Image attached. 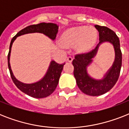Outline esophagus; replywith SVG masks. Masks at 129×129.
Returning <instances> with one entry per match:
<instances>
[{
  "label": "esophagus",
  "instance_id": "34e87169",
  "mask_svg": "<svg viewBox=\"0 0 129 129\" xmlns=\"http://www.w3.org/2000/svg\"><path fill=\"white\" fill-rule=\"evenodd\" d=\"M67 60H68V61H69V62H72L73 61V57L72 56H68V58H67Z\"/></svg>",
  "mask_w": 129,
  "mask_h": 129
}]
</instances>
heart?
Masks as SVG:
<instances>
[{"label": "heart", "mask_w": 129, "mask_h": 129, "mask_svg": "<svg viewBox=\"0 0 129 129\" xmlns=\"http://www.w3.org/2000/svg\"><path fill=\"white\" fill-rule=\"evenodd\" d=\"M97 32L93 27H78L68 29L61 37V43L66 47H72L80 52L90 50L97 40Z\"/></svg>", "instance_id": "obj_1"}]
</instances>
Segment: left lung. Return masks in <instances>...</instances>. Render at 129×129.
<instances>
[{
	"label": "left lung",
	"instance_id": "8db88e82",
	"mask_svg": "<svg viewBox=\"0 0 129 129\" xmlns=\"http://www.w3.org/2000/svg\"><path fill=\"white\" fill-rule=\"evenodd\" d=\"M99 32V43L92 50L86 53H78L75 55L73 60L74 75L80 90L89 96H96L104 94L111 90L115 85L120 75L122 66V52L120 50V41L114 31L108 27L94 25ZM109 41L114 45L116 57L114 64L106 76L101 81L91 79L87 74L86 67L91 61L100 43Z\"/></svg>",
	"mask_w": 129,
	"mask_h": 129
}]
</instances>
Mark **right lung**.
Masks as SVG:
<instances>
[{"label": "right lung", "mask_w": 129, "mask_h": 129, "mask_svg": "<svg viewBox=\"0 0 129 129\" xmlns=\"http://www.w3.org/2000/svg\"><path fill=\"white\" fill-rule=\"evenodd\" d=\"M58 25L54 23H41L37 25H29L28 27L21 30L19 33H17V35H15V37H13L11 41L9 54H8V66H9V72H10L12 80L15 86L21 91L33 98H45L47 96L51 95L54 92V90H55L58 84L59 79L60 77L61 73L62 72L63 67L64 66L65 63L59 64L55 62V61H52L51 62L46 75L41 80L36 83L30 84H24V83L19 82L15 78L11 70L10 62H9L11 47H12L13 41H15L17 37L24 35V34H27V33H36V32L41 33L48 36L53 40H54L56 37L57 33L58 32Z\"/></svg>", "instance_id": "1"}]
</instances>
